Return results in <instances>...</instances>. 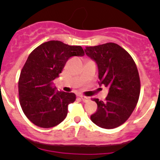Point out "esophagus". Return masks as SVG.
<instances>
[{
    "instance_id": "1",
    "label": "esophagus",
    "mask_w": 160,
    "mask_h": 160,
    "mask_svg": "<svg viewBox=\"0 0 160 160\" xmlns=\"http://www.w3.org/2000/svg\"><path fill=\"white\" fill-rule=\"evenodd\" d=\"M80 98H81V100L83 101V102H87V101L89 100V98H87V97H85V96H82V95H80Z\"/></svg>"
}]
</instances>
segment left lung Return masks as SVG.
I'll return each instance as SVG.
<instances>
[{
	"mask_svg": "<svg viewBox=\"0 0 160 160\" xmlns=\"http://www.w3.org/2000/svg\"><path fill=\"white\" fill-rule=\"evenodd\" d=\"M85 52L98 64L100 85L109 88L104 101L93 98L98 109L90 119L101 128H117L128 120L139 98L141 84L136 64L116 43L87 46Z\"/></svg>",
	"mask_w": 160,
	"mask_h": 160,
	"instance_id": "left-lung-1",
	"label": "left lung"
}]
</instances>
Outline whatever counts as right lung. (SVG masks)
I'll return each mask as SVG.
<instances>
[{
	"mask_svg": "<svg viewBox=\"0 0 160 160\" xmlns=\"http://www.w3.org/2000/svg\"><path fill=\"white\" fill-rule=\"evenodd\" d=\"M84 55L80 46L60 41H49L35 48L28 56L18 80L19 102L24 114L38 127L49 128L66 118L68 105L73 103V93L58 91L52 81L72 56Z\"/></svg>",
	"mask_w": 160,
	"mask_h": 160,
	"instance_id": "1",
	"label": "right lung"
}]
</instances>
